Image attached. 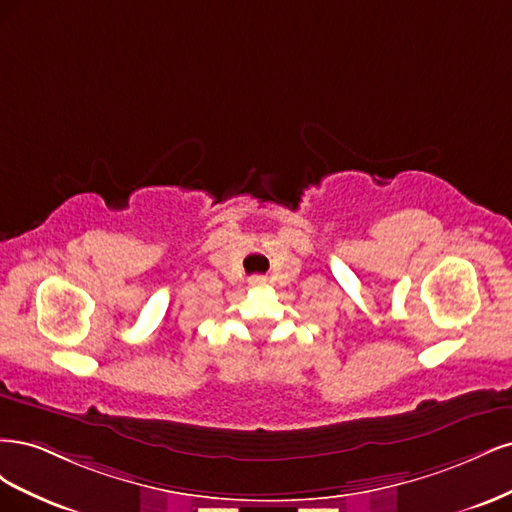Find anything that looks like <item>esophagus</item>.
I'll return each mask as SVG.
<instances>
[{
	"mask_svg": "<svg viewBox=\"0 0 512 512\" xmlns=\"http://www.w3.org/2000/svg\"><path fill=\"white\" fill-rule=\"evenodd\" d=\"M247 282H250V286H260V284H265V277H262V275H252Z\"/></svg>",
	"mask_w": 512,
	"mask_h": 512,
	"instance_id": "obj_1",
	"label": "esophagus"
}]
</instances>
